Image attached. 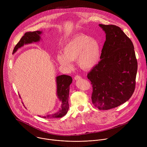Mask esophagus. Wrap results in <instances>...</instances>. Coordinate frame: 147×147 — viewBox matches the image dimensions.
<instances>
[{
	"instance_id": "esophagus-1",
	"label": "esophagus",
	"mask_w": 147,
	"mask_h": 147,
	"mask_svg": "<svg viewBox=\"0 0 147 147\" xmlns=\"http://www.w3.org/2000/svg\"><path fill=\"white\" fill-rule=\"evenodd\" d=\"M81 78V77L80 76H79V75H76V76H75V77H74V79H75L76 80H78V79H80Z\"/></svg>"
}]
</instances>
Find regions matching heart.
Masks as SVG:
<instances>
[{
  "mask_svg": "<svg viewBox=\"0 0 147 147\" xmlns=\"http://www.w3.org/2000/svg\"><path fill=\"white\" fill-rule=\"evenodd\" d=\"M63 54L57 56V60L65 67H70L71 61L77 60L78 63L84 69H90L99 61L101 47L99 42L85 34L74 36L62 49Z\"/></svg>",
  "mask_w": 147,
  "mask_h": 147,
  "instance_id": "heart-1",
  "label": "heart"
}]
</instances>
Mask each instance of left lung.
<instances>
[{
	"mask_svg": "<svg viewBox=\"0 0 147 147\" xmlns=\"http://www.w3.org/2000/svg\"><path fill=\"white\" fill-rule=\"evenodd\" d=\"M106 33L100 61L88 73L92 102L108 110L127 101L134 93L137 60L131 39L115 25L99 24Z\"/></svg>",
	"mask_w": 147,
	"mask_h": 147,
	"instance_id": "8db88e82",
	"label": "left lung"
}]
</instances>
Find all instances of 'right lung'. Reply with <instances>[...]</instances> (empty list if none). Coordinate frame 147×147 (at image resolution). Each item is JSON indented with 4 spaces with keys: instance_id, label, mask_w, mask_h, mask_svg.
I'll list each match as a JSON object with an SVG mask.
<instances>
[{
    "instance_id": "add662e5",
    "label": "right lung",
    "mask_w": 147,
    "mask_h": 147,
    "mask_svg": "<svg viewBox=\"0 0 147 147\" xmlns=\"http://www.w3.org/2000/svg\"><path fill=\"white\" fill-rule=\"evenodd\" d=\"M41 32H42L39 31L26 32L15 46L13 51V53H14L19 48L23 47L24 44H30L33 42L39 41L40 39L39 35L41 34ZM72 78L70 76L67 75H61L56 77L57 94L59 99L62 102L61 109H60L59 112L54 115H47L42 117L45 119L57 118L61 117L66 115L69 109L68 98L69 94L70 85L72 82ZM19 96L20 97V95ZM39 116L40 117V116Z\"/></svg>"
}]
</instances>
